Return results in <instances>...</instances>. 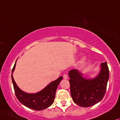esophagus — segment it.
<instances>
[{"instance_id": "esophagus-1", "label": "esophagus", "mask_w": 120, "mask_h": 120, "mask_svg": "<svg viewBox=\"0 0 120 120\" xmlns=\"http://www.w3.org/2000/svg\"><path fill=\"white\" fill-rule=\"evenodd\" d=\"M63 78L64 79H68V76L66 74H64L63 75Z\"/></svg>"}]
</instances>
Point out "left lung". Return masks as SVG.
I'll return each mask as SVG.
<instances>
[{
	"mask_svg": "<svg viewBox=\"0 0 120 120\" xmlns=\"http://www.w3.org/2000/svg\"><path fill=\"white\" fill-rule=\"evenodd\" d=\"M101 69L95 79H84L77 70L69 71L70 91L73 101L79 106L87 108L98 103L105 94L109 77L106 62L101 64Z\"/></svg>",
	"mask_w": 120,
	"mask_h": 120,
	"instance_id": "8db88e82",
	"label": "left lung"
}]
</instances>
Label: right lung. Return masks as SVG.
Returning a JSON list of instances; mask_svg holds the SVG:
<instances>
[{"label":"right lung","mask_w":120,"mask_h":120,"mask_svg":"<svg viewBox=\"0 0 120 120\" xmlns=\"http://www.w3.org/2000/svg\"><path fill=\"white\" fill-rule=\"evenodd\" d=\"M16 63L12 68V73L15 69ZM15 93L17 99L25 106L35 110H42L47 109L53 103L57 86L63 79L60 77L51 82L42 90L35 94H28L23 92L18 87L11 75Z\"/></svg>","instance_id":"right-lung-1"}]
</instances>
